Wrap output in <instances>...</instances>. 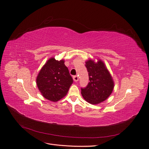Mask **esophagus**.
<instances>
[{
  "mask_svg": "<svg viewBox=\"0 0 149 149\" xmlns=\"http://www.w3.org/2000/svg\"><path fill=\"white\" fill-rule=\"evenodd\" d=\"M73 79L75 81H79V77L77 75H75L73 77Z\"/></svg>",
  "mask_w": 149,
  "mask_h": 149,
  "instance_id": "esophagus-1",
  "label": "esophagus"
}]
</instances>
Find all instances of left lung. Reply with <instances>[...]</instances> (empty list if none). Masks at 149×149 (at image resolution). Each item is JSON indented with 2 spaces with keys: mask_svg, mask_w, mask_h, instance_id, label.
<instances>
[{
  "mask_svg": "<svg viewBox=\"0 0 149 149\" xmlns=\"http://www.w3.org/2000/svg\"><path fill=\"white\" fill-rule=\"evenodd\" d=\"M89 80L86 87L81 88V93L86 101L91 104H98L111 95L114 88L112 77L104 63L89 60L86 62Z\"/></svg>",
  "mask_w": 149,
  "mask_h": 149,
  "instance_id": "8db88e82",
  "label": "left lung"
}]
</instances>
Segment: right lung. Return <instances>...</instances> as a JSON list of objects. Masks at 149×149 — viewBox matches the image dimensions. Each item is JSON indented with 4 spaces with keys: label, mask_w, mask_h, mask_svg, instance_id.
<instances>
[{
    "label": "right lung",
    "mask_w": 149,
    "mask_h": 149,
    "mask_svg": "<svg viewBox=\"0 0 149 149\" xmlns=\"http://www.w3.org/2000/svg\"><path fill=\"white\" fill-rule=\"evenodd\" d=\"M73 83L64 61L51 58L40 70L36 78V85L44 98L57 102L63 98Z\"/></svg>",
    "instance_id": "obj_1"
}]
</instances>
